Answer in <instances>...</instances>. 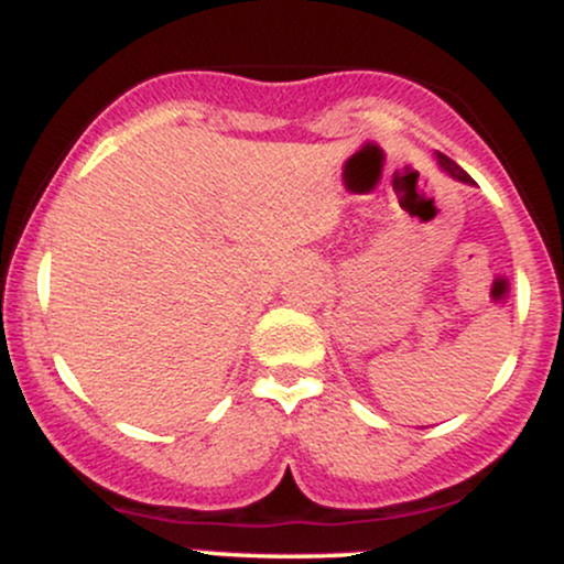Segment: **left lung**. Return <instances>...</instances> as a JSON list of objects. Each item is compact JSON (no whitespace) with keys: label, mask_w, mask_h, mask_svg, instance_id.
Wrapping results in <instances>:
<instances>
[{"label":"left lung","mask_w":564,"mask_h":564,"mask_svg":"<svg viewBox=\"0 0 564 564\" xmlns=\"http://www.w3.org/2000/svg\"><path fill=\"white\" fill-rule=\"evenodd\" d=\"M437 164H440V170L448 172L453 180H458V183H467V185H471V177H469L467 172L462 170V166L456 164V161H451L448 156H443V153H437Z\"/></svg>","instance_id":"left-lung-1"}]
</instances>
